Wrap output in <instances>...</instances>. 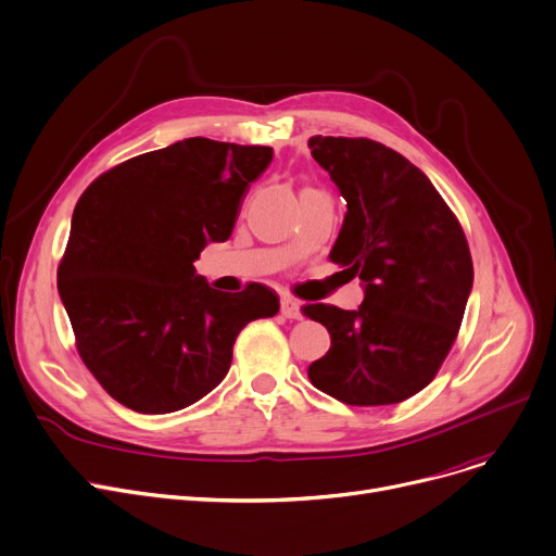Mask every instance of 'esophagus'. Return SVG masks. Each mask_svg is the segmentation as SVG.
Returning a JSON list of instances; mask_svg holds the SVG:
<instances>
[{
	"mask_svg": "<svg viewBox=\"0 0 556 556\" xmlns=\"http://www.w3.org/2000/svg\"><path fill=\"white\" fill-rule=\"evenodd\" d=\"M280 314L285 318H301L303 312H301V303L293 301L291 296H282L280 299Z\"/></svg>",
	"mask_w": 556,
	"mask_h": 556,
	"instance_id": "34e87169",
	"label": "esophagus"
}]
</instances>
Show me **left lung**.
Masks as SVG:
<instances>
[{
	"label": "left lung",
	"mask_w": 556,
	"mask_h": 556,
	"mask_svg": "<svg viewBox=\"0 0 556 556\" xmlns=\"http://www.w3.org/2000/svg\"><path fill=\"white\" fill-rule=\"evenodd\" d=\"M312 156L348 204L330 251L358 276V309L307 305L332 345L309 381L352 406L400 404L427 388L458 337L473 287L460 222L417 166L370 139L312 137Z\"/></svg>",
	"instance_id": "obj_1"
}]
</instances>
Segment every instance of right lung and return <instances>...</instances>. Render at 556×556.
<instances>
[{
	"label": "right lung",
	"instance_id": "right-lung-1",
	"mask_svg": "<svg viewBox=\"0 0 556 556\" xmlns=\"http://www.w3.org/2000/svg\"><path fill=\"white\" fill-rule=\"evenodd\" d=\"M271 159L267 146L192 137L123 161L80 194L58 291L80 358L118 404L161 415L200 402L244 325L278 314L269 287L217 291L192 265L231 238Z\"/></svg>",
	"mask_w": 556,
	"mask_h": 556
}]
</instances>
